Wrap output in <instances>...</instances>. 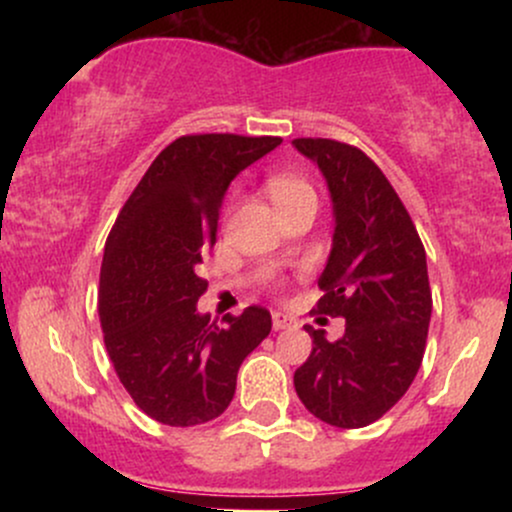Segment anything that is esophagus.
Returning a JSON list of instances; mask_svg holds the SVG:
<instances>
[{
	"mask_svg": "<svg viewBox=\"0 0 512 512\" xmlns=\"http://www.w3.org/2000/svg\"><path fill=\"white\" fill-rule=\"evenodd\" d=\"M293 325V317L286 313H272V327L274 330H286V327Z\"/></svg>",
	"mask_w": 512,
	"mask_h": 512,
	"instance_id": "esophagus-1",
	"label": "esophagus"
}]
</instances>
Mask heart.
<instances>
[{"label":"heart","instance_id":"1","mask_svg":"<svg viewBox=\"0 0 512 512\" xmlns=\"http://www.w3.org/2000/svg\"><path fill=\"white\" fill-rule=\"evenodd\" d=\"M267 192L279 214H286L301 204H317L313 185L296 173H272L267 178Z\"/></svg>","mask_w":512,"mask_h":512}]
</instances>
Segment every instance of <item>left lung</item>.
Returning a JSON list of instances; mask_svg holds the SVG:
<instances>
[{
	"mask_svg": "<svg viewBox=\"0 0 512 512\" xmlns=\"http://www.w3.org/2000/svg\"><path fill=\"white\" fill-rule=\"evenodd\" d=\"M293 146L325 175L337 221L317 313L346 320L337 342L305 325L313 351L293 385L320 421L363 428L395 407L424 361L433 308L426 250L395 187L361 149L313 137Z\"/></svg>",
	"mask_w": 512,
	"mask_h": 512,
	"instance_id": "obj_1",
	"label": "left lung"
}]
</instances>
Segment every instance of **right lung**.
<instances>
[{
  "mask_svg": "<svg viewBox=\"0 0 512 512\" xmlns=\"http://www.w3.org/2000/svg\"><path fill=\"white\" fill-rule=\"evenodd\" d=\"M279 144L281 137L185 134L156 156L117 214L98 289L103 342L129 397L161 424L221 416L240 363L272 330L260 305L226 315L223 325L199 315L207 279L197 264L216 240L226 187Z\"/></svg>",
  "mask_w": 512,
  "mask_h": 512,
  "instance_id": "add662e5",
  "label": "right lung"
}]
</instances>
